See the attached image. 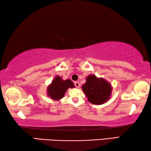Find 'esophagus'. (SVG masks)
I'll list each match as a JSON object with an SVG mask.
<instances>
[{"label":"esophagus","mask_w":151,"mask_h":151,"mask_svg":"<svg viewBox=\"0 0 151 151\" xmlns=\"http://www.w3.org/2000/svg\"><path fill=\"white\" fill-rule=\"evenodd\" d=\"M74 84H75V86H76V88H78L79 86H80V83H79L78 82L76 81V82H75V83H74Z\"/></svg>","instance_id":"esophagus-1"}]
</instances>
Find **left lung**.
I'll return each mask as SVG.
<instances>
[{
    "label": "left lung",
    "instance_id": "8db88e82",
    "mask_svg": "<svg viewBox=\"0 0 151 151\" xmlns=\"http://www.w3.org/2000/svg\"><path fill=\"white\" fill-rule=\"evenodd\" d=\"M88 101L94 104H102L109 99L111 86L103 78H98L94 75H89L86 82L82 86Z\"/></svg>",
    "mask_w": 151,
    "mask_h": 151
}]
</instances>
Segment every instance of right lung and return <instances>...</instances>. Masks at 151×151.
Masks as SVG:
<instances>
[{
  "label": "right lung",
  "instance_id": "right-lung-1",
  "mask_svg": "<svg viewBox=\"0 0 151 151\" xmlns=\"http://www.w3.org/2000/svg\"><path fill=\"white\" fill-rule=\"evenodd\" d=\"M75 85L70 79L63 81L60 76H56L48 86V95L53 100H59L64 96L66 91L68 88H74Z\"/></svg>",
  "mask_w": 151,
  "mask_h": 151
}]
</instances>
